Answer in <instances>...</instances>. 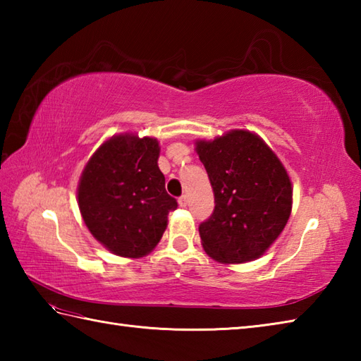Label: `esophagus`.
<instances>
[{
	"label": "esophagus",
	"instance_id": "esophagus-1",
	"mask_svg": "<svg viewBox=\"0 0 361 361\" xmlns=\"http://www.w3.org/2000/svg\"><path fill=\"white\" fill-rule=\"evenodd\" d=\"M178 204L181 206V208H186V206H188V197L186 195H181L178 198Z\"/></svg>",
	"mask_w": 361,
	"mask_h": 361
}]
</instances>
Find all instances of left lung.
Returning a JSON list of instances; mask_svg holds the SVG:
<instances>
[{"instance_id":"left-lung-1","label":"left lung","mask_w":361,"mask_h":361,"mask_svg":"<svg viewBox=\"0 0 361 361\" xmlns=\"http://www.w3.org/2000/svg\"><path fill=\"white\" fill-rule=\"evenodd\" d=\"M216 208L198 226L204 251L224 264H243L270 248L291 212V181L274 152L248 130L197 141Z\"/></svg>"}]
</instances>
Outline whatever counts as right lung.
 I'll return each instance as SVG.
<instances>
[{"label": "right lung", "mask_w": 361, "mask_h": 361, "mask_svg": "<svg viewBox=\"0 0 361 361\" xmlns=\"http://www.w3.org/2000/svg\"><path fill=\"white\" fill-rule=\"evenodd\" d=\"M155 137H110L90 158L79 188V209L94 239L113 255L142 257L157 247L176 200L166 192Z\"/></svg>", "instance_id": "right-lung-1"}]
</instances>
